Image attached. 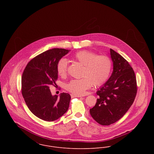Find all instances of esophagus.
I'll use <instances>...</instances> for the list:
<instances>
[{
	"mask_svg": "<svg viewBox=\"0 0 154 154\" xmlns=\"http://www.w3.org/2000/svg\"><path fill=\"white\" fill-rule=\"evenodd\" d=\"M82 96L81 95H74V94H71V97L72 98H75V97H81Z\"/></svg>",
	"mask_w": 154,
	"mask_h": 154,
	"instance_id": "1",
	"label": "esophagus"
}]
</instances>
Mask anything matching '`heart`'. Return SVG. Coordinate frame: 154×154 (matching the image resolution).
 <instances>
[{"mask_svg": "<svg viewBox=\"0 0 154 154\" xmlns=\"http://www.w3.org/2000/svg\"><path fill=\"white\" fill-rule=\"evenodd\" d=\"M73 59L84 65L82 78L70 81L66 85V89L76 95H83L86 91L95 86L104 84L110 76L112 63L107 56L97 55L94 52L81 50L76 53ZM68 63L66 59H60L57 64V72L59 76L65 77L67 72Z\"/></svg>", "mask_w": 154, "mask_h": 154, "instance_id": "1", "label": "heart"}]
</instances>
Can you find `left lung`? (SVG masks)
Wrapping results in <instances>:
<instances>
[{"label": "left lung", "instance_id": "obj_1", "mask_svg": "<svg viewBox=\"0 0 154 154\" xmlns=\"http://www.w3.org/2000/svg\"><path fill=\"white\" fill-rule=\"evenodd\" d=\"M113 71L104 85L97 91L98 98L89 111L100 125L109 126L120 120L131 107L137 93L135 73L129 62L110 49Z\"/></svg>", "mask_w": 154, "mask_h": 154}]
</instances>
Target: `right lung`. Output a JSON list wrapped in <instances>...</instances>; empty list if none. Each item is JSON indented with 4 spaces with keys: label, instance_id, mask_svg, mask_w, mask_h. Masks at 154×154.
Returning <instances> with one entry per match:
<instances>
[{
    "label": "right lung",
    "instance_id": "1",
    "mask_svg": "<svg viewBox=\"0 0 154 154\" xmlns=\"http://www.w3.org/2000/svg\"><path fill=\"white\" fill-rule=\"evenodd\" d=\"M69 51L53 48L31 59L25 67L21 79L22 94L29 110L37 117L47 122L54 121L69 109L71 97L67 93L51 95L50 87H56L58 78V61Z\"/></svg>",
    "mask_w": 154,
    "mask_h": 154
}]
</instances>
